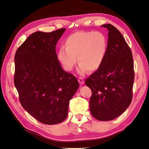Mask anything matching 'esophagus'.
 Instances as JSON below:
<instances>
[{"label": "esophagus", "instance_id": "34e87169", "mask_svg": "<svg viewBox=\"0 0 149 149\" xmlns=\"http://www.w3.org/2000/svg\"><path fill=\"white\" fill-rule=\"evenodd\" d=\"M78 81H79L80 85H83V84H84V79L81 77L78 78Z\"/></svg>", "mask_w": 149, "mask_h": 149}]
</instances>
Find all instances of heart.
Instances as JSON below:
<instances>
[{"label": "heart", "instance_id": "obj_1", "mask_svg": "<svg viewBox=\"0 0 149 149\" xmlns=\"http://www.w3.org/2000/svg\"><path fill=\"white\" fill-rule=\"evenodd\" d=\"M108 40L100 31H79L67 38L65 47L58 49L57 57L66 71H72L77 63V72L85 74L89 70L96 71L102 65L106 56Z\"/></svg>", "mask_w": 149, "mask_h": 149}]
</instances>
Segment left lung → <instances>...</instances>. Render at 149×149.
I'll list each match as a JSON object with an SVG mask.
<instances>
[{
    "mask_svg": "<svg viewBox=\"0 0 149 149\" xmlns=\"http://www.w3.org/2000/svg\"><path fill=\"white\" fill-rule=\"evenodd\" d=\"M108 47L101 67L85 81L92 91L90 110L96 119L108 121L123 114L130 105L134 81L132 51L123 35L111 24Z\"/></svg>",
    "mask_w": 149,
    "mask_h": 149,
    "instance_id": "8db88e82",
    "label": "left lung"
}]
</instances>
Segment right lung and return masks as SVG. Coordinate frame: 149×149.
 Masks as SVG:
<instances>
[{"instance_id":"right-lung-1","label":"right lung","mask_w":149,"mask_h":149,"mask_svg":"<svg viewBox=\"0 0 149 149\" xmlns=\"http://www.w3.org/2000/svg\"><path fill=\"white\" fill-rule=\"evenodd\" d=\"M65 29L37 31L16 51L14 84L23 107L42 123L56 124L66 119L70 100L79 84L63 69L56 45Z\"/></svg>"}]
</instances>
